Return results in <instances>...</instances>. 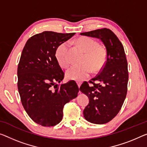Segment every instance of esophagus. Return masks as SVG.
<instances>
[{
    "label": "esophagus",
    "instance_id": "1",
    "mask_svg": "<svg viewBox=\"0 0 147 147\" xmlns=\"http://www.w3.org/2000/svg\"><path fill=\"white\" fill-rule=\"evenodd\" d=\"M77 83H78V87H79V88H80V86H81V83L80 82H77Z\"/></svg>",
    "mask_w": 147,
    "mask_h": 147
}]
</instances>
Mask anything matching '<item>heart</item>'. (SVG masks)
<instances>
[{
    "label": "heart",
    "instance_id": "1",
    "mask_svg": "<svg viewBox=\"0 0 147 147\" xmlns=\"http://www.w3.org/2000/svg\"><path fill=\"white\" fill-rule=\"evenodd\" d=\"M78 45L85 56L82 66H72L66 71V77L70 80L78 81L86 79L92 72L98 71L102 68L107 60V50L105 47L99 45L96 40L88 37H82L76 40ZM69 44L64 42L58 47L56 57L62 67H67L69 64L68 51Z\"/></svg>",
    "mask_w": 147,
    "mask_h": 147
}]
</instances>
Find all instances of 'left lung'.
Returning a JSON list of instances; mask_svg holds the SVG:
<instances>
[{
    "label": "left lung",
    "instance_id": "1",
    "mask_svg": "<svg viewBox=\"0 0 147 147\" xmlns=\"http://www.w3.org/2000/svg\"><path fill=\"white\" fill-rule=\"evenodd\" d=\"M81 35L101 40L107 49V61L99 74L89 85L84 82L80 88L89 102L83 110L86 120L95 124L109 122L118 114L127 91V62L121 42L109 29L103 28L81 33ZM96 80L98 84L94 81Z\"/></svg>",
    "mask_w": 147,
    "mask_h": 147
}]
</instances>
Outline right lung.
I'll return each instance as SVG.
<instances>
[{
  "label": "right lung",
  "mask_w": 147,
  "mask_h": 147,
  "mask_svg": "<svg viewBox=\"0 0 147 147\" xmlns=\"http://www.w3.org/2000/svg\"><path fill=\"white\" fill-rule=\"evenodd\" d=\"M75 35L53 31L33 35L22 51L18 67V88L22 104L32 120L45 127L62 119L63 108L78 96L74 81L58 85L64 78L56 57L58 47Z\"/></svg>",
  "instance_id": "1"
}]
</instances>
